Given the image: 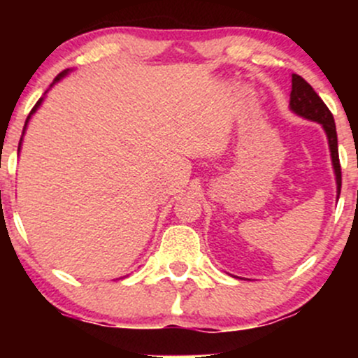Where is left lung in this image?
I'll list each match as a JSON object with an SVG mask.
<instances>
[{
  "instance_id": "1",
  "label": "left lung",
  "mask_w": 358,
  "mask_h": 358,
  "mask_svg": "<svg viewBox=\"0 0 358 358\" xmlns=\"http://www.w3.org/2000/svg\"><path fill=\"white\" fill-rule=\"evenodd\" d=\"M293 90H291V101L289 106L294 113L299 116L311 119V121L320 122L323 126L324 133L328 136V145H330L331 151V162H334L335 175H336V185H338V195L340 188H342V168H340V158H338V141H336V127L334 114L327 108V104L322 101V97L315 92L308 82L303 79L298 73H293Z\"/></svg>"
}]
</instances>
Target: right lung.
Listing matches in <instances>:
<instances>
[{"label": "right lung", "mask_w": 358, "mask_h": 358, "mask_svg": "<svg viewBox=\"0 0 358 358\" xmlns=\"http://www.w3.org/2000/svg\"><path fill=\"white\" fill-rule=\"evenodd\" d=\"M65 73H67V71H64V72H62V73H59V76H57V77H55V80H53V82L60 80V77H64V76H65ZM40 102H42V99H38V102H36V104L34 106V109H31V110H30V114H34V113H35V110H36V108H38V106H40ZM28 117H30V116H28ZM27 122H28V119H27Z\"/></svg>", "instance_id": "obj_1"}]
</instances>
